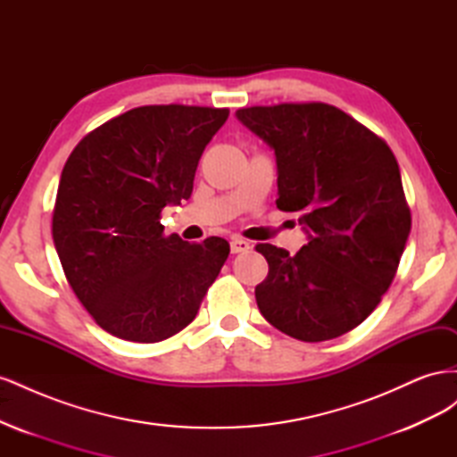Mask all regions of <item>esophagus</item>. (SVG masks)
I'll return each mask as SVG.
<instances>
[{"instance_id": "34e87169", "label": "esophagus", "mask_w": 457, "mask_h": 457, "mask_svg": "<svg viewBox=\"0 0 457 457\" xmlns=\"http://www.w3.org/2000/svg\"><path fill=\"white\" fill-rule=\"evenodd\" d=\"M250 242H245V240H242V238H232L230 240V252L232 253H245V252H250Z\"/></svg>"}]
</instances>
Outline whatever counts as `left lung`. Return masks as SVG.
Masks as SVG:
<instances>
[{
  "instance_id": "obj_1",
  "label": "left lung",
  "mask_w": 457,
  "mask_h": 457,
  "mask_svg": "<svg viewBox=\"0 0 457 457\" xmlns=\"http://www.w3.org/2000/svg\"><path fill=\"white\" fill-rule=\"evenodd\" d=\"M274 148L282 212L301 213L309 242L295 255L257 244L269 274L261 314L282 334L318 343L362 324L389 289L411 228L398 162L379 135L326 103L237 110Z\"/></svg>"
}]
</instances>
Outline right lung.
I'll return each instance as SVG.
<instances>
[{"instance_id":"add662e5","label":"right lung","mask_w":457,"mask_h":457,"mask_svg":"<svg viewBox=\"0 0 457 457\" xmlns=\"http://www.w3.org/2000/svg\"><path fill=\"white\" fill-rule=\"evenodd\" d=\"M227 118L228 108L139 106L68 156L53 242L76 297L108 334L158 343L196 318L230 245L165 237L160 219L165 205L190 198L202 152Z\"/></svg>"}]
</instances>
